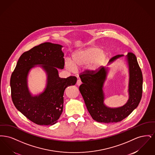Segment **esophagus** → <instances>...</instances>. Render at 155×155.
<instances>
[{
  "label": "esophagus",
  "instance_id": "esophagus-1",
  "mask_svg": "<svg viewBox=\"0 0 155 155\" xmlns=\"http://www.w3.org/2000/svg\"><path fill=\"white\" fill-rule=\"evenodd\" d=\"M81 84H82V82H81V80L80 79H78L77 81V84L78 85H80Z\"/></svg>",
  "mask_w": 155,
  "mask_h": 155
}]
</instances>
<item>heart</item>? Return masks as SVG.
<instances>
[{
	"label": "heart",
	"mask_w": 155,
	"mask_h": 155,
	"mask_svg": "<svg viewBox=\"0 0 155 155\" xmlns=\"http://www.w3.org/2000/svg\"><path fill=\"white\" fill-rule=\"evenodd\" d=\"M107 58L106 52L96 46L89 47L77 51L72 54V61L66 60L65 66L70 71H74L76 68L87 65L91 72H96L103 65Z\"/></svg>",
	"instance_id": "b5f03b06"
}]
</instances>
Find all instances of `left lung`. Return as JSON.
Masks as SVG:
<instances>
[{
	"label": "left lung",
	"instance_id": "1",
	"mask_svg": "<svg viewBox=\"0 0 155 155\" xmlns=\"http://www.w3.org/2000/svg\"><path fill=\"white\" fill-rule=\"evenodd\" d=\"M117 54L110 61L123 56ZM129 67V99L123 106L109 108L104 104L103 83L106 80L107 69L104 67L96 72L85 70L79 76L82 84L79 90L83 97L87 108L92 118L97 122L110 123H117L129 116L139 104L142 94L143 77L135 55L129 52L127 56Z\"/></svg>",
	"mask_w": 155,
	"mask_h": 155
}]
</instances>
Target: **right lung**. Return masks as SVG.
I'll return each instance as SVG.
<instances>
[{
    "label": "right lung",
    "instance_id": "obj_1",
    "mask_svg": "<svg viewBox=\"0 0 155 155\" xmlns=\"http://www.w3.org/2000/svg\"><path fill=\"white\" fill-rule=\"evenodd\" d=\"M62 46L45 42L23 53L18 59L10 78L11 96L15 107L33 123L51 125L58 122L63 109L65 89L74 85L77 77L60 78L57 68L64 66ZM41 65L48 75L47 88L38 96L30 94L26 83L30 70Z\"/></svg>",
    "mask_w": 155,
    "mask_h": 155
}]
</instances>
